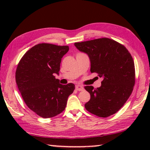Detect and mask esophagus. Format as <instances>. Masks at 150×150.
I'll return each mask as SVG.
<instances>
[{
    "label": "esophagus",
    "instance_id": "obj_1",
    "mask_svg": "<svg viewBox=\"0 0 150 150\" xmlns=\"http://www.w3.org/2000/svg\"><path fill=\"white\" fill-rule=\"evenodd\" d=\"M76 89L77 91H83V87L81 85H76Z\"/></svg>",
    "mask_w": 150,
    "mask_h": 150
}]
</instances>
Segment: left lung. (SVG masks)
Listing matches in <instances>:
<instances>
[{
  "mask_svg": "<svg viewBox=\"0 0 150 150\" xmlns=\"http://www.w3.org/2000/svg\"><path fill=\"white\" fill-rule=\"evenodd\" d=\"M89 57L91 73L103 78L101 86H85L91 98L85 104L88 111L106 117L118 111L132 93L135 83L134 61L126 47L109 38L75 43Z\"/></svg>",
  "mask_w": 150,
  "mask_h": 150,
  "instance_id": "8db88e82",
  "label": "left lung"
}]
</instances>
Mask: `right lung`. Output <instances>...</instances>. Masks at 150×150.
I'll return each mask as SVG.
<instances>
[{
  "instance_id": "right-lung-1",
  "label": "right lung",
  "mask_w": 150,
  "mask_h": 150,
  "mask_svg": "<svg viewBox=\"0 0 150 150\" xmlns=\"http://www.w3.org/2000/svg\"><path fill=\"white\" fill-rule=\"evenodd\" d=\"M68 46L37 44L28 50L18 63L16 81L24 102L43 118H50L65 110L67 98L73 93V83L61 85L56 79L61 59Z\"/></svg>"
}]
</instances>
